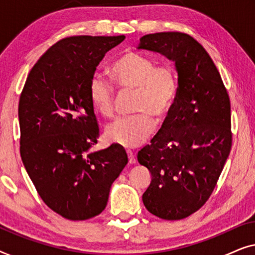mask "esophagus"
I'll use <instances>...</instances> for the list:
<instances>
[{
  "label": "esophagus",
  "mask_w": 255,
  "mask_h": 255,
  "mask_svg": "<svg viewBox=\"0 0 255 255\" xmlns=\"http://www.w3.org/2000/svg\"><path fill=\"white\" fill-rule=\"evenodd\" d=\"M128 162L130 163H135V161H137V160H135V155L131 151H128Z\"/></svg>",
  "instance_id": "esophagus-1"
}]
</instances>
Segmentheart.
Wrapping results in <instances>:
<instances>
[{
    "mask_svg": "<svg viewBox=\"0 0 255 255\" xmlns=\"http://www.w3.org/2000/svg\"><path fill=\"white\" fill-rule=\"evenodd\" d=\"M109 74L122 93L134 92L133 111L138 114L108 125L106 137L123 147H138L154 130L153 118L163 122L172 113L179 95L176 71L169 65L156 66L151 59L128 52L114 60ZM89 99L103 117L114 116L116 93L102 76H94L90 81Z\"/></svg>",
    "mask_w": 255,
    "mask_h": 255,
    "instance_id": "b5f03b06",
    "label": "heart"
}]
</instances>
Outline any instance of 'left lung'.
<instances>
[{
	"instance_id": "obj_1",
	"label": "left lung",
	"mask_w": 255,
	"mask_h": 255,
	"mask_svg": "<svg viewBox=\"0 0 255 255\" xmlns=\"http://www.w3.org/2000/svg\"><path fill=\"white\" fill-rule=\"evenodd\" d=\"M138 50L175 62L179 95L162 128L138 152L152 180L146 209L167 221L196 212L215 189L232 145L231 106L217 67L189 34L158 32L140 38Z\"/></svg>"
}]
</instances>
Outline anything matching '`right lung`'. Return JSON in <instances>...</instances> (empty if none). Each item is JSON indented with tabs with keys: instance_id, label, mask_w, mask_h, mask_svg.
Here are the masks:
<instances>
[{
	"instance_id": "right-lung-1",
	"label": "right lung",
	"mask_w": 255,
	"mask_h": 255,
	"mask_svg": "<svg viewBox=\"0 0 255 255\" xmlns=\"http://www.w3.org/2000/svg\"><path fill=\"white\" fill-rule=\"evenodd\" d=\"M124 39L122 34L59 40L36 62L20 94L22 161L41 200L66 219L100 215L128 163L118 145L89 151L100 135L90 81L107 52Z\"/></svg>"
}]
</instances>
